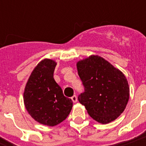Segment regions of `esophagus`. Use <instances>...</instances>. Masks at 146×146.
<instances>
[{
  "label": "esophagus",
  "instance_id": "obj_1",
  "mask_svg": "<svg viewBox=\"0 0 146 146\" xmlns=\"http://www.w3.org/2000/svg\"><path fill=\"white\" fill-rule=\"evenodd\" d=\"M71 99H72V101H73V102H74V103H76V102H77V96L74 95V96H72V98H71Z\"/></svg>",
  "mask_w": 146,
  "mask_h": 146
}]
</instances>
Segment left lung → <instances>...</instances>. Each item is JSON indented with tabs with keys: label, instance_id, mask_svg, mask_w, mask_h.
Returning a JSON list of instances; mask_svg holds the SVG:
<instances>
[{
	"label": "left lung",
	"instance_id": "1",
	"mask_svg": "<svg viewBox=\"0 0 146 146\" xmlns=\"http://www.w3.org/2000/svg\"><path fill=\"white\" fill-rule=\"evenodd\" d=\"M85 92L78 97L92 118L105 124L123 112L129 98L124 74L98 55H91L76 64Z\"/></svg>",
	"mask_w": 146,
	"mask_h": 146
}]
</instances>
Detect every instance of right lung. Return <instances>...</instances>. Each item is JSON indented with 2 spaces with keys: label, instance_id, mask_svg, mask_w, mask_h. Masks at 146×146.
Masks as SVG:
<instances>
[{
  "label": "right lung",
  "instance_id": "obj_1",
  "mask_svg": "<svg viewBox=\"0 0 146 146\" xmlns=\"http://www.w3.org/2000/svg\"><path fill=\"white\" fill-rule=\"evenodd\" d=\"M57 63L44 59L35 67L23 93L24 104L30 116L42 124L54 127L64 121L73 107L55 82L54 72Z\"/></svg>",
  "mask_w": 146,
  "mask_h": 146
}]
</instances>
